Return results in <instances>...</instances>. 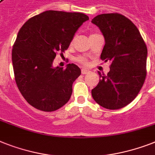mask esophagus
<instances>
[{"label":"esophagus","instance_id":"1","mask_svg":"<svg viewBox=\"0 0 155 155\" xmlns=\"http://www.w3.org/2000/svg\"><path fill=\"white\" fill-rule=\"evenodd\" d=\"M89 72H90V71H89V70H87V69H86V68H82L81 69V73L83 74V75H86V74H88Z\"/></svg>","mask_w":155,"mask_h":155}]
</instances>
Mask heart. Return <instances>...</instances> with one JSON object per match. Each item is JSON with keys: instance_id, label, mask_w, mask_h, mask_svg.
I'll return each instance as SVG.
<instances>
[{"instance_id": "heart-1", "label": "heart", "mask_w": 155, "mask_h": 155, "mask_svg": "<svg viewBox=\"0 0 155 155\" xmlns=\"http://www.w3.org/2000/svg\"><path fill=\"white\" fill-rule=\"evenodd\" d=\"M91 35H94V34H91ZM72 41L71 42V45H72ZM76 61L78 63H80L81 64H84V65H87L88 64V60H87L85 57H83V56H79V57L76 58Z\"/></svg>"}]
</instances>
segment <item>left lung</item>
<instances>
[{
    "label": "left lung",
    "mask_w": 155,
    "mask_h": 155,
    "mask_svg": "<svg viewBox=\"0 0 155 155\" xmlns=\"http://www.w3.org/2000/svg\"><path fill=\"white\" fill-rule=\"evenodd\" d=\"M105 39L100 59L110 62L107 75L98 72L99 84L91 95L110 110L124 107L140 91L147 76V48L139 29L123 15L104 13L92 19Z\"/></svg>",
    "instance_id": "8db88e82"
}]
</instances>
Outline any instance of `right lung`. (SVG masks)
I'll use <instances>...</instances> for the list:
<instances>
[{
	"instance_id": "add662e5",
	"label": "right lung",
	"mask_w": 155,
	"mask_h": 155,
	"mask_svg": "<svg viewBox=\"0 0 155 155\" xmlns=\"http://www.w3.org/2000/svg\"><path fill=\"white\" fill-rule=\"evenodd\" d=\"M89 20L81 12L49 10L28 20L12 51L15 81L25 100L42 111H54L71 98L72 84L81 74L74 64L53 68L58 52L68 48L75 32Z\"/></svg>"
}]
</instances>
